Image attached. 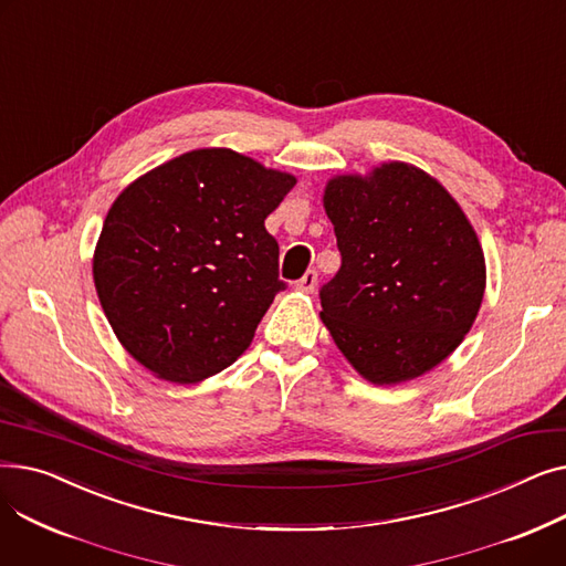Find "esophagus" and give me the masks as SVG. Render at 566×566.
<instances>
[{
    "label": "esophagus",
    "mask_w": 566,
    "mask_h": 566,
    "mask_svg": "<svg viewBox=\"0 0 566 566\" xmlns=\"http://www.w3.org/2000/svg\"><path fill=\"white\" fill-rule=\"evenodd\" d=\"M314 286H316V271H307L298 282H295V289L303 291V293L314 291Z\"/></svg>",
    "instance_id": "34e87169"
}]
</instances>
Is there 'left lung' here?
Instances as JSON below:
<instances>
[{
  "label": "left lung",
  "instance_id": "8db88e82",
  "mask_svg": "<svg viewBox=\"0 0 566 566\" xmlns=\"http://www.w3.org/2000/svg\"><path fill=\"white\" fill-rule=\"evenodd\" d=\"M323 208L342 268L321 289V321L344 358L374 385L438 367L472 328L486 289L480 238L457 199L395 160L333 176Z\"/></svg>",
  "mask_w": 566,
  "mask_h": 566
}]
</instances>
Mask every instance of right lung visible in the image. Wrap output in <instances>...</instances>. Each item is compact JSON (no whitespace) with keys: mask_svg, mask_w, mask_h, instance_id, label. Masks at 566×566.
<instances>
[{"mask_svg":"<svg viewBox=\"0 0 566 566\" xmlns=\"http://www.w3.org/2000/svg\"><path fill=\"white\" fill-rule=\"evenodd\" d=\"M295 176L231 148H195L142 174L107 211L94 284L116 339L169 382H199L248 350L277 291L265 231Z\"/></svg>","mask_w":566,"mask_h":566,"instance_id":"1","label":"right lung"}]
</instances>
